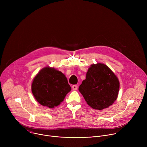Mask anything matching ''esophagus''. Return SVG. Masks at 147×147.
Segmentation results:
<instances>
[{
	"label": "esophagus",
	"mask_w": 147,
	"mask_h": 147,
	"mask_svg": "<svg viewBox=\"0 0 147 147\" xmlns=\"http://www.w3.org/2000/svg\"><path fill=\"white\" fill-rule=\"evenodd\" d=\"M72 88L73 90H77L78 88V86L77 85H73L72 86Z\"/></svg>",
	"instance_id": "34e87169"
}]
</instances>
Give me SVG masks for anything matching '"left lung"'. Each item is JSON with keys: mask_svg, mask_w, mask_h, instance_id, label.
I'll return each instance as SVG.
<instances>
[{"mask_svg": "<svg viewBox=\"0 0 147 147\" xmlns=\"http://www.w3.org/2000/svg\"><path fill=\"white\" fill-rule=\"evenodd\" d=\"M119 81L114 73L105 65H91L78 88L89 106L96 110L107 108L116 100Z\"/></svg>", "mask_w": 147, "mask_h": 147, "instance_id": "left-lung-1", "label": "left lung"}]
</instances>
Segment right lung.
<instances>
[{"instance_id": "add662e5", "label": "right lung", "mask_w": 147, "mask_h": 147, "mask_svg": "<svg viewBox=\"0 0 147 147\" xmlns=\"http://www.w3.org/2000/svg\"><path fill=\"white\" fill-rule=\"evenodd\" d=\"M71 89L65 75L50 67L41 69L31 85L32 94L37 102L49 108L59 105Z\"/></svg>"}]
</instances>
